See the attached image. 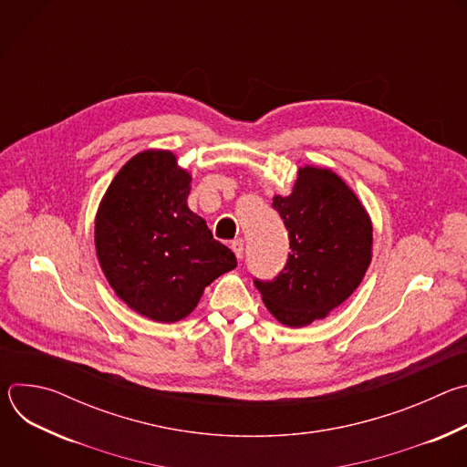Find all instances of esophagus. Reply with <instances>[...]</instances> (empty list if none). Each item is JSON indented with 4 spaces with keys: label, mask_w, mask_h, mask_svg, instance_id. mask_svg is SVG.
Returning a JSON list of instances; mask_svg holds the SVG:
<instances>
[{
    "label": "esophagus",
    "mask_w": 467,
    "mask_h": 467,
    "mask_svg": "<svg viewBox=\"0 0 467 467\" xmlns=\"http://www.w3.org/2000/svg\"><path fill=\"white\" fill-rule=\"evenodd\" d=\"M231 247H233V251H234V254H236V258L242 260V256H244V240H242V238L233 240Z\"/></svg>",
    "instance_id": "1"
}]
</instances>
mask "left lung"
I'll return each instance as SVG.
<instances>
[{
    "label": "left lung",
    "instance_id": "1",
    "mask_svg": "<svg viewBox=\"0 0 467 467\" xmlns=\"http://www.w3.org/2000/svg\"><path fill=\"white\" fill-rule=\"evenodd\" d=\"M274 209L288 231L290 253L272 281L254 279L268 310L288 327H305L340 306L371 262L373 227L355 192L330 170L305 166L290 195Z\"/></svg>",
    "mask_w": 467,
    "mask_h": 467
}]
</instances>
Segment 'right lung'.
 <instances>
[{"label": "right lung", "mask_w": 467, "mask_h": 467, "mask_svg": "<svg viewBox=\"0 0 467 467\" xmlns=\"http://www.w3.org/2000/svg\"><path fill=\"white\" fill-rule=\"evenodd\" d=\"M190 173L170 151L132 157L96 216V251L118 297L162 323L186 317L203 290L236 268L234 253L188 209Z\"/></svg>", "instance_id": "add662e5"}]
</instances>
